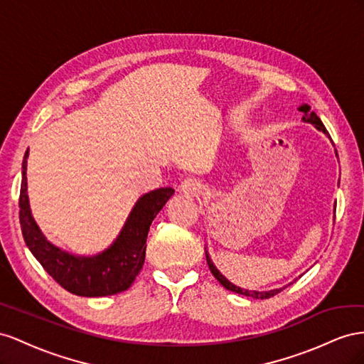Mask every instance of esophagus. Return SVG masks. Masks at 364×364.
Here are the masks:
<instances>
[{"instance_id":"obj_1","label":"esophagus","mask_w":364,"mask_h":364,"mask_svg":"<svg viewBox=\"0 0 364 364\" xmlns=\"http://www.w3.org/2000/svg\"><path fill=\"white\" fill-rule=\"evenodd\" d=\"M181 189H183V192H186V193H198V192H200V184L196 183L195 180H186V181L181 184Z\"/></svg>"}]
</instances>
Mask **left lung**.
Returning a JSON list of instances; mask_svg holds the SVG:
<instances>
[{
  "label": "left lung",
  "instance_id": "obj_1",
  "mask_svg": "<svg viewBox=\"0 0 364 364\" xmlns=\"http://www.w3.org/2000/svg\"><path fill=\"white\" fill-rule=\"evenodd\" d=\"M299 111H302L304 112V122H308V123H311V124H314V127L318 129V131H321L323 134H326V136L329 137V132L326 131V128H325V124L321 123V120L318 119V116L317 114L314 112V111H311V107L309 105H300L299 107ZM331 139V137H329ZM205 259H207V265H209V268H210V272H212V274L215 276V279L218 280V282H220L225 289H230V291H235V293H237V294H242V296H247V297H253V299H269V297H273V296H276L277 293H280L282 291L284 288H276V289H269V291H252V289H244V288H241V287H236L235 284H232L230 280H228L225 276H223L221 273H220V269H218L215 265H213V262H212V259H210V256H209V253L205 252Z\"/></svg>",
  "mask_w": 364,
  "mask_h": 364
}]
</instances>
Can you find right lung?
<instances>
[{
  "label": "right lung",
  "instance_id": "obj_1",
  "mask_svg": "<svg viewBox=\"0 0 364 364\" xmlns=\"http://www.w3.org/2000/svg\"><path fill=\"white\" fill-rule=\"evenodd\" d=\"M27 159L28 149L23 160L19 192V224L28 250L62 288L76 296L103 297L128 289L144 264L148 232L154 218L175 191L160 188L141 195L117 240L105 252L96 256H76L47 241L35 223L27 196Z\"/></svg>",
  "mask_w": 364,
  "mask_h": 364
}]
</instances>
